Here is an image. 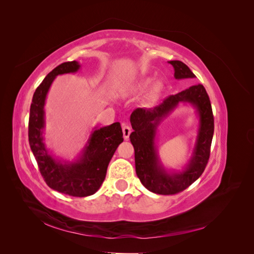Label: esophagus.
<instances>
[{"instance_id":"1","label":"esophagus","mask_w":254,"mask_h":254,"mask_svg":"<svg viewBox=\"0 0 254 254\" xmlns=\"http://www.w3.org/2000/svg\"><path fill=\"white\" fill-rule=\"evenodd\" d=\"M122 128H123V135H124V139L128 140L130 133H131V127L127 124H123Z\"/></svg>"}]
</instances>
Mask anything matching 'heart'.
I'll return each mask as SVG.
<instances>
[{"instance_id":"obj_1","label":"heart","mask_w":254,"mask_h":254,"mask_svg":"<svg viewBox=\"0 0 254 254\" xmlns=\"http://www.w3.org/2000/svg\"><path fill=\"white\" fill-rule=\"evenodd\" d=\"M150 83H151V79H150V78L145 79V80H143V81L141 82V84H140V88H141V89H146V88H148V86H149ZM160 90H161V86H160V84H156V86L153 87V88H152V90H151L150 96H151V97H156V96L159 94Z\"/></svg>"}]
</instances>
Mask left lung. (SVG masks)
<instances>
[{"mask_svg":"<svg viewBox=\"0 0 254 254\" xmlns=\"http://www.w3.org/2000/svg\"><path fill=\"white\" fill-rule=\"evenodd\" d=\"M168 63L174 66L176 79L196 77L182 61ZM179 102H189L195 107L199 117V129L193 155L187 167L181 173H168L158 160L154 137L159 122ZM130 123L133 129L129 137L134 148L135 173L148 190L160 195L178 194L202 175L210 158L214 133L212 106L202 84H194L178 94L168 96L155 108H136L130 115Z\"/></svg>","mask_w":254,"mask_h":254,"instance_id":"8db88e82","label":"left lung"}]
</instances>
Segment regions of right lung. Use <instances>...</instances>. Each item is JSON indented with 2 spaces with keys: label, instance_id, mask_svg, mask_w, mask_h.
Listing matches in <instances>:
<instances>
[{
  "label": "right lung",
  "instance_id": "1",
  "mask_svg": "<svg viewBox=\"0 0 254 254\" xmlns=\"http://www.w3.org/2000/svg\"><path fill=\"white\" fill-rule=\"evenodd\" d=\"M77 61H67L56 66L35 91L30 105L28 141L41 176L48 186L59 193L73 197L93 195L105 180L107 168L118 146L123 142L120 123L95 128L78 160L61 162L54 158L43 142L44 104L49 89L57 75L79 70Z\"/></svg>",
  "mask_w": 254,
  "mask_h": 254
}]
</instances>
